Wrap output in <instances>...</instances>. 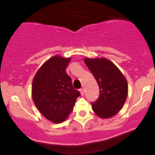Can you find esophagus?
I'll return each mask as SVG.
<instances>
[{
    "label": "esophagus",
    "instance_id": "1",
    "mask_svg": "<svg viewBox=\"0 0 155 155\" xmlns=\"http://www.w3.org/2000/svg\"><path fill=\"white\" fill-rule=\"evenodd\" d=\"M79 91H80V92H81V95H83L84 94V88H81V89H80Z\"/></svg>",
    "mask_w": 155,
    "mask_h": 155
}]
</instances>
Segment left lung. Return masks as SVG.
I'll list each match as a JSON object with an SVG mask.
<instances>
[{"label":"left lung","mask_w":155,"mask_h":155,"mask_svg":"<svg viewBox=\"0 0 155 155\" xmlns=\"http://www.w3.org/2000/svg\"><path fill=\"white\" fill-rule=\"evenodd\" d=\"M84 63L100 88L99 97L91 103L92 110L101 118L114 116L127 98V82L125 78L114 64L105 58H85Z\"/></svg>","instance_id":"8db88e82"}]
</instances>
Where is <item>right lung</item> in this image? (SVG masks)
<instances>
[{"mask_svg": "<svg viewBox=\"0 0 155 155\" xmlns=\"http://www.w3.org/2000/svg\"><path fill=\"white\" fill-rule=\"evenodd\" d=\"M70 60V58L54 56L40 68L33 81L32 97L35 106L54 123L65 120L81 95L65 71Z\"/></svg>", "mask_w": 155, "mask_h": 155, "instance_id": "obj_1", "label": "right lung"}]
</instances>
